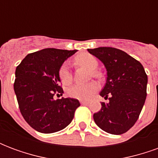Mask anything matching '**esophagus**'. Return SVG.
<instances>
[{
	"label": "esophagus",
	"mask_w": 158,
	"mask_h": 158,
	"mask_svg": "<svg viewBox=\"0 0 158 158\" xmlns=\"http://www.w3.org/2000/svg\"><path fill=\"white\" fill-rule=\"evenodd\" d=\"M80 103L82 105H88V104H89V102H87V101H80Z\"/></svg>",
	"instance_id": "34e87169"
}]
</instances>
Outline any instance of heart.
I'll list each match as a JSON object with an SVG mask.
<instances>
[{
  "label": "heart",
  "instance_id": "1",
  "mask_svg": "<svg viewBox=\"0 0 158 158\" xmlns=\"http://www.w3.org/2000/svg\"><path fill=\"white\" fill-rule=\"evenodd\" d=\"M75 62L79 66H83L89 71H92L93 76L99 77L100 73L95 71L98 67L97 59L89 53H81L75 57ZM59 79L64 85H69L72 81V73L69 69L68 62L62 63L58 70ZM99 89V85L96 82H90L85 85L76 84L73 85L68 89V95L72 98L79 100H89Z\"/></svg>",
  "mask_w": 158,
  "mask_h": 158
}]
</instances>
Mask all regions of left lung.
Returning <instances> with one entry per match:
<instances>
[{
    "instance_id": "obj_1",
    "label": "left lung",
    "mask_w": 158,
    "mask_h": 158,
    "mask_svg": "<svg viewBox=\"0 0 158 158\" xmlns=\"http://www.w3.org/2000/svg\"><path fill=\"white\" fill-rule=\"evenodd\" d=\"M106 69V81L100 96L102 109L94 113L96 125L112 135H122L134 126L146 98L147 75L141 63L113 47L88 49Z\"/></svg>"
}]
</instances>
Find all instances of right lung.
<instances>
[{"instance_id": "add662e5", "label": "right lung", "mask_w": 158, "mask_h": 158, "mask_svg": "<svg viewBox=\"0 0 158 158\" xmlns=\"http://www.w3.org/2000/svg\"><path fill=\"white\" fill-rule=\"evenodd\" d=\"M77 50L43 49L28 54L15 72V91L23 118L33 129L51 134L65 129L72 122L80 103L74 98L54 99L62 96L58 70Z\"/></svg>"}]
</instances>
